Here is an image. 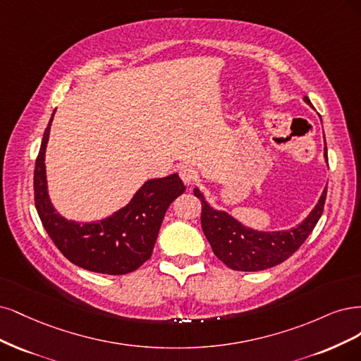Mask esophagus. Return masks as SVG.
<instances>
[{
    "instance_id": "1",
    "label": "esophagus",
    "mask_w": 361,
    "mask_h": 361,
    "mask_svg": "<svg viewBox=\"0 0 361 361\" xmlns=\"http://www.w3.org/2000/svg\"><path fill=\"white\" fill-rule=\"evenodd\" d=\"M180 177L185 184H193L197 180V171L192 165H183L180 168Z\"/></svg>"
}]
</instances>
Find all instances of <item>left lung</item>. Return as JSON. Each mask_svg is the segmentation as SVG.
Masks as SVG:
<instances>
[{"mask_svg":"<svg viewBox=\"0 0 361 361\" xmlns=\"http://www.w3.org/2000/svg\"><path fill=\"white\" fill-rule=\"evenodd\" d=\"M305 102L312 106L309 97H305ZM324 156L327 160V148ZM193 193L202 202L201 225L216 257L232 270L261 271L286 261L306 241L324 212L327 188L303 222L288 231L274 232L244 226L226 212L214 210L208 205L200 189H193Z\"/></svg>","mask_w":361,"mask_h":361,"instance_id":"left-lung-1","label":"left lung"}]
</instances>
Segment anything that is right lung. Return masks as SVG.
Listing matches in <instances>:
<instances>
[{"label": "right lung", "instance_id": "obj_1", "mask_svg": "<svg viewBox=\"0 0 361 361\" xmlns=\"http://www.w3.org/2000/svg\"><path fill=\"white\" fill-rule=\"evenodd\" d=\"M54 114L34 168V202L43 228L64 257L80 269L114 276L135 271L153 253L168 207L185 185L178 173L148 180L129 204L106 219L88 224L67 220L54 208L46 181L44 153Z\"/></svg>", "mask_w": 361, "mask_h": 361}]
</instances>
